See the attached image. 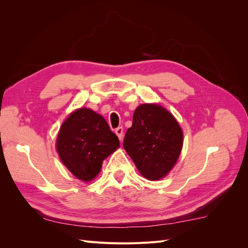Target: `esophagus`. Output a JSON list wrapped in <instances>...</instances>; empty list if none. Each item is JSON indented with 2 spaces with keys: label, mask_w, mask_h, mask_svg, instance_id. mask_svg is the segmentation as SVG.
<instances>
[{
  "label": "esophagus",
  "mask_w": 248,
  "mask_h": 248,
  "mask_svg": "<svg viewBox=\"0 0 248 248\" xmlns=\"http://www.w3.org/2000/svg\"><path fill=\"white\" fill-rule=\"evenodd\" d=\"M115 132H116V134L118 136L119 140H121L122 138H123V127H118V128H116Z\"/></svg>",
  "instance_id": "obj_1"
}]
</instances>
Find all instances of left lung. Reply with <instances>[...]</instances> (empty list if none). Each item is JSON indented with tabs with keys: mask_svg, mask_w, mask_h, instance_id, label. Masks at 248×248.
<instances>
[{
	"mask_svg": "<svg viewBox=\"0 0 248 248\" xmlns=\"http://www.w3.org/2000/svg\"><path fill=\"white\" fill-rule=\"evenodd\" d=\"M182 146L183 131L168 109L154 103L139 106L123 147L142 176L152 181L166 177Z\"/></svg>",
	"mask_w": 248,
	"mask_h": 248,
	"instance_id": "obj_1",
	"label": "left lung"
}]
</instances>
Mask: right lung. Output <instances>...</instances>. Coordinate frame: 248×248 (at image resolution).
<instances>
[{"instance_id": "add662e5", "label": "right lung", "mask_w": 248, "mask_h": 248, "mask_svg": "<svg viewBox=\"0 0 248 248\" xmlns=\"http://www.w3.org/2000/svg\"><path fill=\"white\" fill-rule=\"evenodd\" d=\"M56 147L64 166L89 182L99 174L103 160L120 147V141L102 116L78 108L62 124Z\"/></svg>"}]
</instances>
